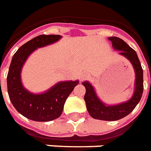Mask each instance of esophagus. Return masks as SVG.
Listing matches in <instances>:
<instances>
[{
  "instance_id": "obj_1",
  "label": "esophagus",
  "mask_w": 151,
  "mask_h": 151,
  "mask_svg": "<svg viewBox=\"0 0 151 151\" xmlns=\"http://www.w3.org/2000/svg\"><path fill=\"white\" fill-rule=\"evenodd\" d=\"M86 75L85 74V73H82V74H80V76H79V78H80V80L81 81H83V79H86Z\"/></svg>"
}]
</instances>
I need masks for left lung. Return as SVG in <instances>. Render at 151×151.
Masks as SVG:
<instances>
[{
	"label": "left lung",
	"instance_id": "8db88e82",
	"mask_svg": "<svg viewBox=\"0 0 151 151\" xmlns=\"http://www.w3.org/2000/svg\"><path fill=\"white\" fill-rule=\"evenodd\" d=\"M108 40L111 41L114 50H119V55L128 59L133 67L135 87L132 97L125 102L110 105L99 98L95 88L90 82L84 81L83 85L86 88L84 100L90 116L104 121H116L130 114L140 101L143 91V72L137 52L132 47L119 37H108Z\"/></svg>",
	"mask_w": 151,
	"mask_h": 151
}]
</instances>
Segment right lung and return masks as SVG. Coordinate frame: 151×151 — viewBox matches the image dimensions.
<instances>
[{
    "label": "right lung",
    "instance_id": "right-lung-1",
    "mask_svg": "<svg viewBox=\"0 0 151 151\" xmlns=\"http://www.w3.org/2000/svg\"><path fill=\"white\" fill-rule=\"evenodd\" d=\"M60 35H40L18 49L13 55L8 76V96L17 111L36 122H50L61 116L66 99L79 80L60 81L40 93H34L24 87L22 83V69L29 55L38 48L56 43Z\"/></svg>",
    "mask_w": 151,
    "mask_h": 151
}]
</instances>
